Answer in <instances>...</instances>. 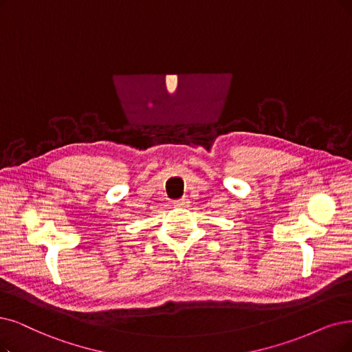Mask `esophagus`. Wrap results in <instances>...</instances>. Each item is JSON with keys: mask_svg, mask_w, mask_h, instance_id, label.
Listing matches in <instances>:
<instances>
[{"mask_svg": "<svg viewBox=\"0 0 352 352\" xmlns=\"http://www.w3.org/2000/svg\"><path fill=\"white\" fill-rule=\"evenodd\" d=\"M189 205V199L188 198H182L180 201L176 202V206H188Z\"/></svg>", "mask_w": 352, "mask_h": 352, "instance_id": "34e87169", "label": "esophagus"}]
</instances>
